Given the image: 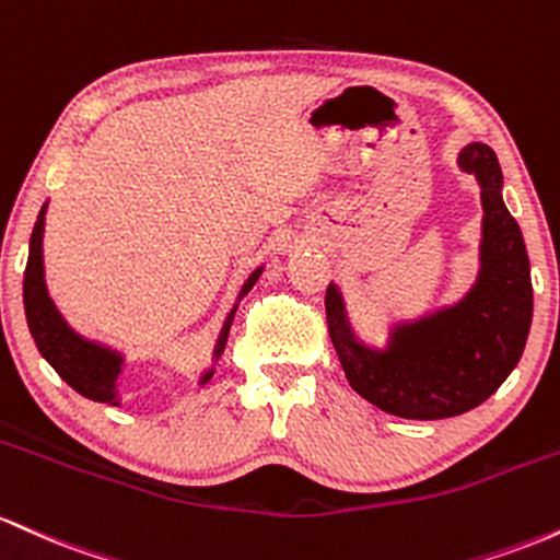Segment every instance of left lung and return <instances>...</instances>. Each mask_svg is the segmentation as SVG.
<instances>
[{
    "label": "left lung",
    "instance_id": "obj_1",
    "mask_svg": "<svg viewBox=\"0 0 560 560\" xmlns=\"http://www.w3.org/2000/svg\"><path fill=\"white\" fill-rule=\"evenodd\" d=\"M457 166L481 187L479 275L455 304L394 319L383 347L351 328L341 288L325 291L330 341L349 386L383 412L442 420L474 410L513 373L532 328V272L524 235L502 200L494 150L468 142Z\"/></svg>",
    "mask_w": 560,
    "mask_h": 560
}]
</instances>
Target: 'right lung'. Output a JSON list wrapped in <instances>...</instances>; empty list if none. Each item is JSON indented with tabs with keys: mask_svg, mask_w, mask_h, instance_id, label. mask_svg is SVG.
<instances>
[{
	"mask_svg": "<svg viewBox=\"0 0 560 560\" xmlns=\"http://www.w3.org/2000/svg\"><path fill=\"white\" fill-rule=\"evenodd\" d=\"M44 213H47V203L42 206L39 217H36L34 232H31L28 264L26 275H23V306H26L31 336H34L39 354L52 364L55 373H58L73 392H79L81 397L92 401H103V405H121L118 378H121L124 362H127L124 351L113 349L108 343L92 341V338L73 330L71 325H68V319L60 314L58 306H55L52 296H49L47 280H44V222H47ZM261 272L264 264L256 267L254 272L248 275V280L243 282L235 304H232L228 317H224L217 343H213L211 364L200 373L198 386H203V383L213 375V368H217L219 357H222L224 351V343H228L230 325L232 319H235L237 304H241V299L256 285Z\"/></svg>",
	"mask_w": 560,
	"mask_h": 560,
	"instance_id": "add662e5",
	"label": "right lung"
}]
</instances>
